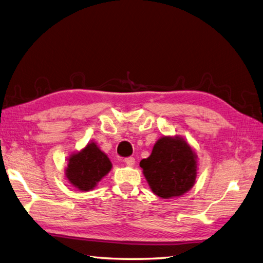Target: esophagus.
I'll list each match as a JSON object with an SVG mask.
<instances>
[{
	"mask_svg": "<svg viewBox=\"0 0 263 263\" xmlns=\"http://www.w3.org/2000/svg\"><path fill=\"white\" fill-rule=\"evenodd\" d=\"M124 162L126 163V164L128 165V166H133L134 164H135V159H134V157H126V159H124Z\"/></svg>",
	"mask_w": 263,
	"mask_h": 263,
	"instance_id": "1",
	"label": "esophagus"
}]
</instances>
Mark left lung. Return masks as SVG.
<instances>
[{"label": "left lung", "mask_w": 263, "mask_h": 263, "mask_svg": "<svg viewBox=\"0 0 263 263\" xmlns=\"http://www.w3.org/2000/svg\"><path fill=\"white\" fill-rule=\"evenodd\" d=\"M139 165L152 191L164 199L184 195L196 182L197 155L180 136L161 137Z\"/></svg>", "instance_id": "left-lung-1"}]
</instances>
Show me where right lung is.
<instances>
[{
	"mask_svg": "<svg viewBox=\"0 0 263 263\" xmlns=\"http://www.w3.org/2000/svg\"><path fill=\"white\" fill-rule=\"evenodd\" d=\"M112 164L106 153L95 142L68 159L65 176L69 183L81 191H90L111 170Z\"/></svg>",
	"mask_w": 263,
	"mask_h": 263,
	"instance_id": "1",
	"label": "right lung"
}]
</instances>
